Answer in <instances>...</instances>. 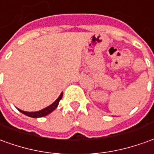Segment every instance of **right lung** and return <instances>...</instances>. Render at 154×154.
<instances>
[{
	"mask_svg": "<svg viewBox=\"0 0 154 154\" xmlns=\"http://www.w3.org/2000/svg\"><path fill=\"white\" fill-rule=\"evenodd\" d=\"M62 94H63V92H62L60 96L58 97V98L55 101L54 103L51 104L50 106H48V107H45L43 109H42V110L37 111V112H25V111H22L21 109H18V110L21 112V113H23V114L26 115V116H28V117H31V118H42V117H45V116H47L49 113H51L52 111H54L57 107L58 106V103L60 102V100L62 99Z\"/></svg>",
	"mask_w": 154,
	"mask_h": 154,
	"instance_id": "right-lung-1",
	"label": "right lung"
}]
</instances>
